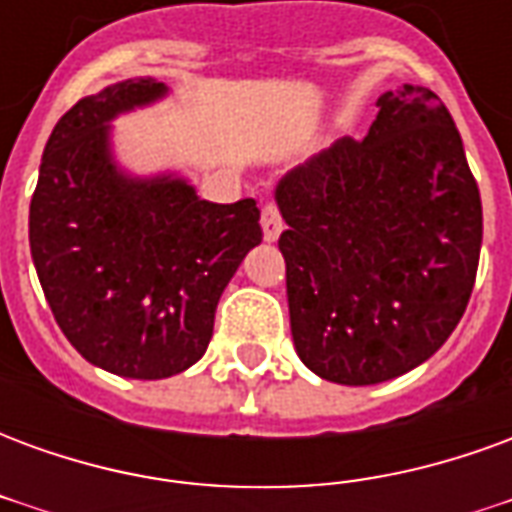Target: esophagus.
I'll return each instance as SVG.
<instances>
[{"mask_svg": "<svg viewBox=\"0 0 512 512\" xmlns=\"http://www.w3.org/2000/svg\"><path fill=\"white\" fill-rule=\"evenodd\" d=\"M260 227H263V238H266L268 244H274L279 238V233H282V227H285L277 205H266V208H263V213H260Z\"/></svg>", "mask_w": 512, "mask_h": 512, "instance_id": "esophagus-1", "label": "esophagus"}]
</instances>
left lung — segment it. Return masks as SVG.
I'll return each instance as SVG.
<instances>
[{"mask_svg":"<svg viewBox=\"0 0 512 512\" xmlns=\"http://www.w3.org/2000/svg\"><path fill=\"white\" fill-rule=\"evenodd\" d=\"M362 142L340 139L274 189L296 354L315 376L370 386L447 343L472 296L483 202L447 106L403 84Z\"/></svg>","mask_w":512,"mask_h":512,"instance_id":"1","label":"left lung"}]
</instances>
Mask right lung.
<instances>
[{
  "mask_svg": "<svg viewBox=\"0 0 512 512\" xmlns=\"http://www.w3.org/2000/svg\"><path fill=\"white\" fill-rule=\"evenodd\" d=\"M169 87L126 79L87 95L51 131L29 202V249L68 343L106 373L178 376L211 343L213 315L263 238L252 197L219 205L180 172L134 175L112 123Z\"/></svg>",
  "mask_w": 512,
  "mask_h": 512,
  "instance_id": "obj_1",
  "label": "right lung"
}]
</instances>
